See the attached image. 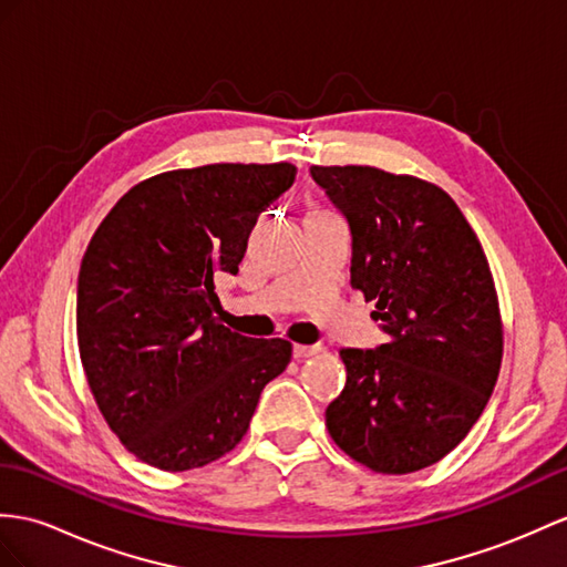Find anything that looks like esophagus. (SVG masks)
Returning <instances> with one entry per match:
<instances>
[{
  "label": "esophagus",
  "instance_id": "1",
  "mask_svg": "<svg viewBox=\"0 0 567 567\" xmlns=\"http://www.w3.org/2000/svg\"><path fill=\"white\" fill-rule=\"evenodd\" d=\"M320 351H322L320 343H312V347H293V358L296 361H302V358H310Z\"/></svg>",
  "mask_w": 567,
  "mask_h": 567
}]
</instances>
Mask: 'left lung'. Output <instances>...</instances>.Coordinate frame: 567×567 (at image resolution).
I'll use <instances>...</instances> for the list:
<instances>
[{
	"label": "left lung",
	"instance_id": "8db88e82",
	"mask_svg": "<svg viewBox=\"0 0 567 567\" xmlns=\"http://www.w3.org/2000/svg\"><path fill=\"white\" fill-rule=\"evenodd\" d=\"M349 220L351 286L388 334L341 349L347 388L327 409L334 443L380 474H411L457 447L493 394L503 329L488 259L447 192L370 165H312Z\"/></svg>",
	"mask_w": 567,
	"mask_h": 567
}]
</instances>
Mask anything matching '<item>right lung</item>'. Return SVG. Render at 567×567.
Instances as JSON below:
<instances>
[{"mask_svg":"<svg viewBox=\"0 0 567 567\" xmlns=\"http://www.w3.org/2000/svg\"><path fill=\"white\" fill-rule=\"evenodd\" d=\"M291 163H214L132 187L81 259L76 337L113 433L163 472L236 447L291 343L218 322L216 279L238 274L259 212L296 183Z\"/></svg>","mask_w":567,"mask_h":567,"instance_id":"obj_1","label":"right lung"}]
</instances>
